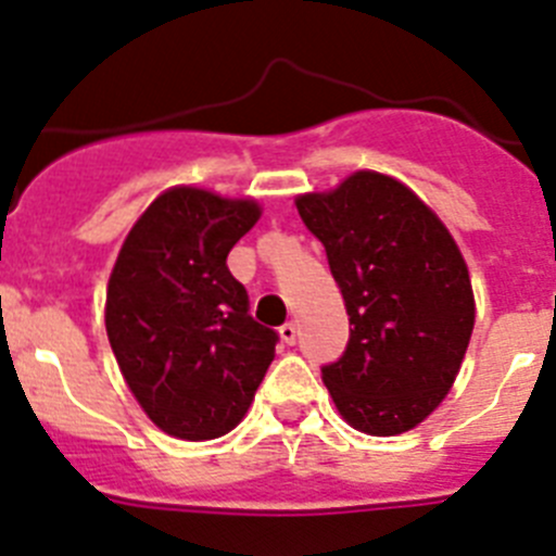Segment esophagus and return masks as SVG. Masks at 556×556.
Masks as SVG:
<instances>
[{
	"instance_id": "34e87169",
	"label": "esophagus",
	"mask_w": 556,
	"mask_h": 556,
	"mask_svg": "<svg viewBox=\"0 0 556 556\" xmlns=\"http://www.w3.org/2000/svg\"><path fill=\"white\" fill-rule=\"evenodd\" d=\"M279 338H282L285 343H288V346H293V343H296V338H299V327H296V321L282 324V327H279Z\"/></svg>"
}]
</instances>
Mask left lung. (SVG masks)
<instances>
[{
	"mask_svg": "<svg viewBox=\"0 0 556 556\" xmlns=\"http://www.w3.org/2000/svg\"><path fill=\"white\" fill-rule=\"evenodd\" d=\"M349 315L343 357L321 379L340 418L390 438L448 396L471 343L477 302L457 241L418 193L379 172L299 193Z\"/></svg>",
	"mask_w": 556,
	"mask_h": 556,
	"instance_id": "8db88e82",
	"label": "left lung"
}]
</instances>
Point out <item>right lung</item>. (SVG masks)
Wrapping results in <instances>:
<instances>
[{
	"mask_svg": "<svg viewBox=\"0 0 556 556\" xmlns=\"http://www.w3.org/2000/svg\"><path fill=\"white\" fill-rule=\"evenodd\" d=\"M260 216L252 197L174 185L132 224L110 271V349L135 402L172 438L238 427L274 359L277 332L249 315L247 288L227 268Z\"/></svg>",
	"mask_w": 556,
	"mask_h": 556,
	"instance_id": "right-lung-1",
	"label": "right lung"
}]
</instances>
